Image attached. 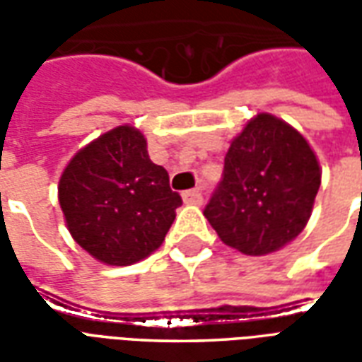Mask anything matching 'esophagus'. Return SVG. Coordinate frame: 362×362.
<instances>
[{
  "mask_svg": "<svg viewBox=\"0 0 362 362\" xmlns=\"http://www.w3.org/2000/svg\"><path fill=\"white\" fill-rule=\"evenodd\" d=\"M182 199H184V204L188 205H199L204 202V196H202L199 189H188V192L182 194Z\"/></svg>",
  "mask_w": 362,
  "mask_h": 362,
  "instance_id": "34e87169",
  "label": "esophagus"
}]
</instances>
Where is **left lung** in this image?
<instances>
[{"instance_id": "1", "label": "left lung", "mask_w": 362, "mask_h": 362, "mask_svg": "<svg viewBox=\"0 0 362 362\" xmlns=\"http://www.w3.org/2000/svg\"><path fill=\"white\" fill-rule=\"evenodd\" d=\"M320 182L318 157L304 135L259 112L230 141L223 180L204 215L227 246L266 256L303 233Z\"/></svg>"}]
</instances>
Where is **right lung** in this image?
Segmentation results:
<instances>
[{
  "label": "right lung",
  "instance_id": "obj_1",
  "mask_svg": "<svg viewBox=\"0 0 362 362\" xmlns=\"http://www.w3.org/2000/svg\"><path fill=\"white\" fill-rule=\"evenodd\" d=\"M69 235L106 266H132L160 244L180 207L168 173L147 153V139L124 124L75 153L58 184Z\"/></svg>",
  "mask_w": 362,
  "mask_h": 362
}]
</instances>
